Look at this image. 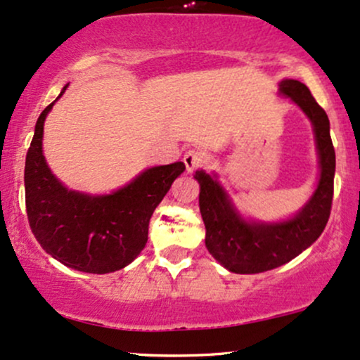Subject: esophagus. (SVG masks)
<instances>
[{"label":"esophagus","mask_w":360,"mask_h":360,"mask_svg":"<svg viewBox=\"0 0 360 360\" xmlns=\"http://www.w3.org/2000/svg\"><path fill=\"white\" fill-rule=\"evenodd\" d=\"M184 165H186V171L193 172L196 171L198 167H203L205 164L208 162V153L201 148H189L186 150L183 157Z\"/></svg>","instance_id":"1"}]
</instances>
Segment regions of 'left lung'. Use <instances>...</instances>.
<instances>
[{
    "mask_svg": "<svg viewBox=\"0 0 360 360\" xmlns=\"http://www.w3.org/2000/svg\"><path fill=\"white\" fill-rule=\"evenodd\" d=\"M280 92L290 97L314 126L321 177L313 198L289 222L248 224L236 213L224 189L210 174L198 171L200 212L210 255L234 274H262L285 264L309 248L325 231L333 201L335 148L325 109L297 80H283Z\"/></svg>",
    "mask_w": 360,
    "mask_h": 360,
    "instance_id": "1",
    "label": "left lung"
}]
</instances>
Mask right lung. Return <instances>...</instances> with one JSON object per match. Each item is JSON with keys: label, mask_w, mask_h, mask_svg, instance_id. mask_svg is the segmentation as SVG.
<instances>
[{"label": "right lung", "mask_w": 360, "mask_h": 360, "mask_svg": "<svg viewBox=\"0 0 360 360\" xmlns=\"http://www.w3.org/2000/svg\"><path fill=\"white\" fill-rule=\"evenodd\" d=\"M53 105L51 102L39 116L25 159V207L32 234L42 250L75 270H121L145 248L150 217L186 165L174 162L147 169L108 196L68 191L51 174L42 155L44 120Z\"/></svg>", "instance_id": "add662e5"}]
</instances>
